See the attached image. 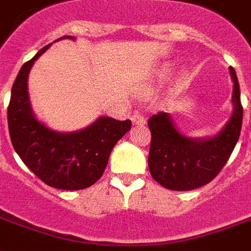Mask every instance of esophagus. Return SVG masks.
Masks as SVG:
<instances>
[{
    "instance_id": "1",
    "label": "esophagus",
    "mask_w": 251,
    "mask_h": 251,
    "mask_svg": "<svg viewBox=\"0 0 251 251\" xmlns=\"http://www.w3.org/2000/svg\"><path fill=\"white\" fill-rule=\"evenodd\" d=\"M132 123L134 126H144L146 123V119L141 114H134V115H132Z\"/></svg>"
}]
</instances>
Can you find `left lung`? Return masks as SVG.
I'll list each match as a JSON object with an SVG mask.
<instances>
[{"mask_svg":"<svg viewBox=\"0 0 251 251\" xmlns=\"http://www.w3.org/2000/svg\"><path fill=\"white\" fill-rule=\"evenodd\" d=\"M233 80L232 117L215 137L190 140L182 136L169 114L159 111L149 119L151 132L149 169L155 181L175 191H190L212 182L232 154L242 126L240 84L235 69L229 66Z\"/></svg>","mask_w":251,"mask_h":251,"instance_id":"8db88e82","label":"left lung"}]
</instances>
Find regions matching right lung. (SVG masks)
<instances>
[{
    "instance_id": "1",
    "label": "right lung",
    "mask_w": 251,
    "mask_h": 251,
    "mask_svg": "<svg viewBox=\"0 0 251 251\" xmlns=\"http://www.w3.org/2000/svg\"><path fill=\"white\" fill-rule=\"evenodd\" d=\"M50 46L51 43L22 66L12 84L7 107L10 138L23 163L46 185L70 191L83 190L100 179L111 150L130 129L132 122L101 117L73 133L53 132L39 123L29 102L28 74Z\"/></svg>"
}]
</instances>
